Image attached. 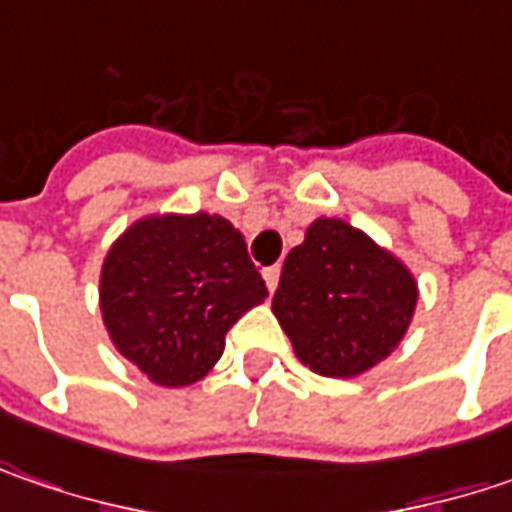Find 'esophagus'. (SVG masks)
<instances>
[{
    "label": "esophagus",
    "mask_w": 512,
    "mask_h": 512,
    "mask_svg": "<svg viewBox=\"0 0 512 512\" xmlns=\"http://www.w3.org/2000/svg\"><path fill=\"white\" fill-rule=\"evenodd\" d=\"M279 273H282V267H279V265L265 267V273H262V276H265V285H267V290H270V293H273V290H276V285H279Z\"/></svg>",
    "instance_id": "obj_1"
}]
</instances>
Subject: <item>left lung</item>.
<instances>
[{
  "label": "left lung",
  "mask_w": 512,
  "mask_h": 512,
  "mask_svg": "<svg viewBox=\"0 0 512 512\" xmlns=\"http://www.w3.org/2000/svg\"><path fill=\"white\" fill-rule=\"evenodd\" d=\"M416 302L419 282L399 256L344 219L319 216L287 253L273 316L305 367L356 379L399 347Z\"/></svg>",
  "instance_id": "left-lung-1"
}]
</instances>
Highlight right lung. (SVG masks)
I'll use <instances>...</instances> for the list:
<instances>
[{"label":"right lung","instance_id":"obj_1","mask_svg":"<svg viewBox=\"0 0 512 512\" xmlns=\"http://www.w3.org/2000/svg\"><path fill=\"white\" fill-rule=\"evenodd\" d=\"M267 296L245 236L219 213H150L110 245L99 307L113 347L153 384L187 387Z\"/></svg>","mask_w":512,"mask_h":512}]
</instances>
